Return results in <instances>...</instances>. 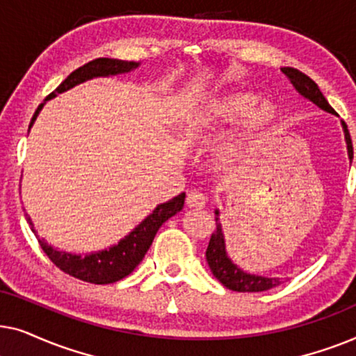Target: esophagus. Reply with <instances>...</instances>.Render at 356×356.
<instances>
[{
	"label": "esophagus",
	"mask_w": 356,
	"mask_h": 356,
	"mask_svg": "<svg viewBox=\"0 0 356 356\" xmlns=\"http://www.w3.org/2000/svg\"><path fill=\"white\" fill-rule=\"evenodd\" d=\"M186 206L189 209H202L206 206V196L199 191H191L186 196Z\"/></svg>",
	"instance_id": "obj_1"
}]
</instances>
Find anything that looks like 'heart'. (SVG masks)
<instances>
[{
    "label": "heart",
    "instance_id": "obj_1",
    "mask_svg": "<svg viewBox=\"0 0 356 356\" xmlns=\"http://www.w3.org/2000/svg\"><path fill=\"white\" fill-rule=\"evenodd\" d=\"M257 102L254 94H248V92H240V94H232L222 99L216 104L209 111L207 121L211 124H232L246 116L243 131L235 143L228 145L225 149L227 155H235L245 147V144L250 140L252 136L259 131L269 128L279 118V110L272 102H262V104L254 105ZM255 107L254 109L252 106Z\"/></svg>",
    "mask_w": 356,
    "mask_h": 356
}]
</instances>
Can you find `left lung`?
Instances as JSON below:
<instances>
[{"instance_id":"left-lung-1","label":"left lung","mask_w":356,"mask_h":356,"mask_svg":"<svg viewBox=\"0 0 356 356\" xmlns=\"http://www.w3.org/2000/svg\"><path fill=\"white\" fill-rule=\"evenodd\" d=\"M282 72L289 77L291 84L298 92L300 95H303L305 99L313 102L314 105H318L321 110L327 111V113L335 115V110L329 105V102L325 100L323 92L319 90V87L316 82L301 72L295 67H282ZM342 128L345 133V143H347V150H348V159H353V145H352V138H350V133L347 129V124L342 121ZM216 223L217 230L212 233L211 241H209L207 251H206V259L207 264L211 267V272L213 277L220 282L223 286H227L228 290L233 291H266L274 289V286L280 285V279H275V277H262L256 274H248V272H243L236 264H233L230 257L227 254L225 250V238H223L222 232V223L218 220V211H216Z\"/></svg>"}]
</instances>
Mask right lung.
<instances>
[{"instance_id": "add662e5", "label": "right lung", "mask_w": 356, "mask_h": 356, "mask_svg": "<svg viewBox=\"0 0 356 356\" xmlns=\"http://www.w3.org/2000/svg\"><path fill=\"white\" fill-rule=\"evenodd\" d=\"M139 66V63L134 61H123V60H113V58H97L94 61L86 63L84 66L77 67L76 71H72L60 86L56 87L55 92H51L45 100H50L56 94L66 92L72 89V87L92 79V77H100V76H115V74H124L136 70ZM43 105H38L35 113L32 116L29 129L32 128L33 121L37 120L38 113L43 108ZM184 193L178 194L177 197L170 199L168 202L159 204L154 209V212L149 217H145L128 236H124L118 245L108 248V250L92 252V254H86L84 257L79 254H71V252L65 251H56L48 245L45 240H40L37 235V230L33 228V223L31 217L26 213V218L31 225L33 235L37 236L38 243H40L42 250L45 251V254L50 257V261L55 264L58 269L65 272V274L74 277V279L89 282V284L95 285H106L113 284L124 279L126 275H129L133 272L145 252L149 251L150 245H152L155 235H157L159 228L168 220L170 217H173L175 213H178L184 206Z\"/></svg>"}]
</instances>
